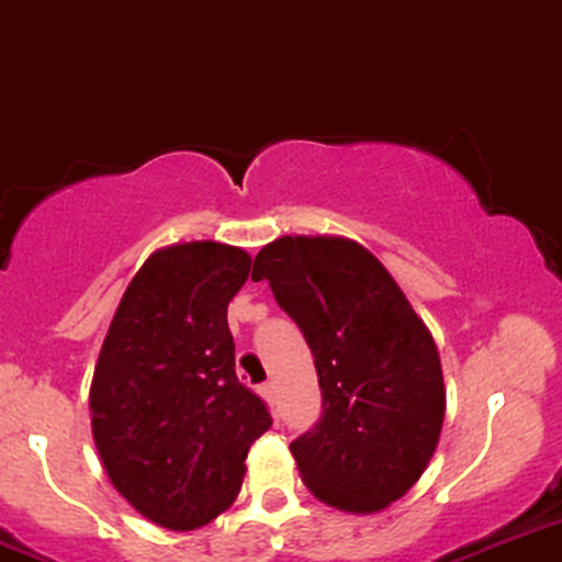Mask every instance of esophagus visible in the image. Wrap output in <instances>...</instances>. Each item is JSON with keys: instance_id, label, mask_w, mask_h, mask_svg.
<instances>
[{"instance_id": "1", "label": "esophagus", "mask_w": 562, "mask_h": 562, "mask_svg": "<svg viewBox=\"0 0 562 562\" xmlns=\"http://www.w3.org/2000/svg\"><path fill=\"white\" fill-rule=\"evenodd\" d=\"M260 394H263V400L269 402L271 407L277 405V386H274V383H271V381L263 383V386H260Z\"/></svg>"}]
</instances>
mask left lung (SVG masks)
Here are the masks:
<instances>
[{
	"label": "left lung",
	"instance_id": "left-lung-1",
	"mask_svg": "<svg viewBox=\"0 0 562 562\" xmlns=\"http://www.w3.org/2000/svg\"><path fill=\"white\" fill-rule=\"evenodd\" d=\"M315 356L323 413L291 443L315 497L381 512L427 470L446 413L440 356L381 260L334 236H282L255 255Z\"/></svg>",
	"mask_w": 562,
	"mask_h": 562
}]
</instances>
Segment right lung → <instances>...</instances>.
I'll return each mask as SVG.
<instances>
[{
    "label": "right lung",
    "instance_id": "1",
    "mask_svg": "<svg viewBox=\"0 0 562 562\" xmlns=\"http://www.w3.org/2000/svg\"><path fill=\"white\" fill-rule=\"evenodd\" d=\"M249 255L217 241L157 249L124 291L94 367L92 432L119 495L171 530L236 501L271 413L236 378L228 302Z\"/></svg>",
    "mask_w": 562,
    "mask_h": 562
}]
</instances>
